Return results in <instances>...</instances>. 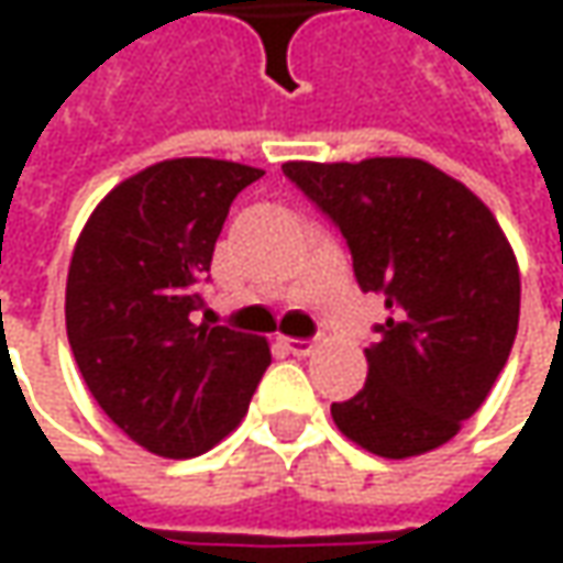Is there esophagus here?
I'll return each mask as SVG.
<instances>
[{
  "label": "esophagus",
  "mask_w": 563,
  "mask_h": 563,
  "mask_svg": "<svg viewBox=\"0 0 563 563\" xmlns=\"http://www.w3.org/2000/svg\"><path fill=\"white\" fill-rule=\"evenodd\" d=\"M285 347L291 351L294 357H310L316 351V341H310V338H285Z\"/></svg>",
  "instance_id": "obj_1"
}]
</instances>
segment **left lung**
<instances>
[{"label": "left lung", "mask_w": 563, "mask_h": 563, "mask_svg": "<svg viewBox=\"0 0 563 563\" xmlns=\"http://www.w3.org/2000/svg\"><path fill=\"white\" fill-rule=\"evenodd\" d=\"M347 241L363 291L388 319L366 347V385L332 404L335 426L378 457H417L457 435L508 363L520 272L488 206L407 156L285 163Z\"/></svg>", "instance_id": "left-lung-1"}]
</instances>
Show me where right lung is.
<instances>
[{
  "mask_svg": "<svg viewBox=\"0 0 563 563\" xmlns=\"http://www.w3.org/2000/svg\"><path fill=\"white\" fill-rule=\"evenodd\" d=\"M263 172L165 159L121 181L77 238L65 325L106 417L159 457H197L244 420L272 363L266 338L206 325L212 250Z\"/></svg>",
  "mask_w": 563,
  "mask_h": 563,
  "instance_id": "right-lung-1",
  "label": "right lung"
}]
</instances>
